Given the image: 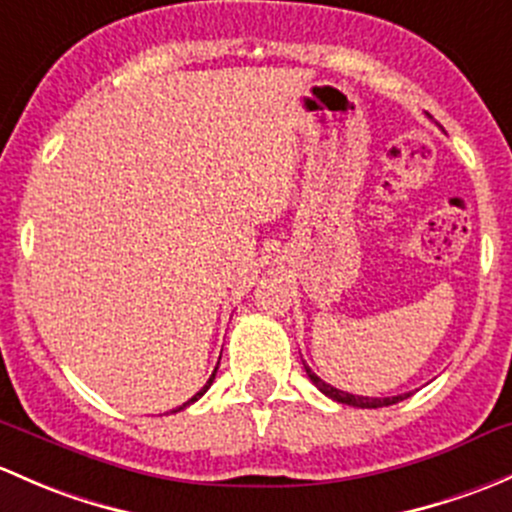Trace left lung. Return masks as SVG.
Instances as JSON below:
<instances>
[{
  "label": "left lung",
  "mask_w": 512,
  "mask_h": 512,
  "mask_svg": "<svg viewBox=\"0 0 512 512\" xmlns=\"http://www.w3.org/2000/svg\"><path fill=\"white\" fill-rule=\"evenodd\" d=\"M305 372H308L310 382L315 384V387L320 389V392L325 394V397L335 399V402L340 404H347V407H360V409H379V407H392V404L402 402V399H407L409 394H397V397H360V394H350V392H342V389L333 387V384L323 382V379L318 377L313 370H310L308 365H305Z\"/></svg>",
  "instance_id": "1"
}]
</instances>
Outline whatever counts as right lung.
Masks as SVG:
<instances>
[{
    "mask_svg": "<svg viewBox=\"0 0 512 512\" xmlns=\"http://www.w3.org/2000/svg\"><path fill=\"white\" fill-rule=\"evenodd\" d=\"M219 360H221V357H219ZM217 370H219V362H217V367H214L212 377H209V379H207V384H204V387H202V389H199V392H197V394H194V397H192V399H189V402H184V404H182V407L172 409V412H182V409H184V407H189V404H194V402H197V399H199V397H202V394H204V392H207V389H209V387H212L214 377H217Z\"/></svg>",
    "mask_w": 512,
    "mask_h": 512,
    "instance_id": "add662e5",
    "label": "right lung"
}]
</instances>
